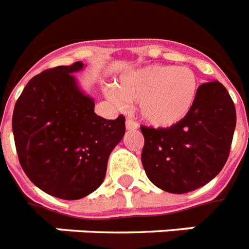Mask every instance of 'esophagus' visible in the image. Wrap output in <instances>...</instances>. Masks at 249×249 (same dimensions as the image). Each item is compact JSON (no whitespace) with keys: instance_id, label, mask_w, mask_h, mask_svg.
<instances>
[{"instance_id":"esophagus-1","label":"esophagus","mask_w":249,"mask_h":249,"mask_svg":"<svg viewBox=\"0 0 249 249\" xmlns=\"http://www.w3.org/2000/svg\"><path fill=\"white\" fill-rule=\"evenodd\" d=\"M137 127H139L137 122H135V121L131 120V118H127L126 120V128L127 129H136Z\"/></svg>"}]
</instances>
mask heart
<instances>
[{"label":"heart","mask_w":249,"mask_h":249,"mask_svg":"<svg viewBox=\"0 0 249 249\" xmlns=\"http://www.w3.org/2000/svg\"><path fill=\"white\" fill-rule=\"evenodd\" d=\"M200 83L188 67L153 65L124 73L108 95L116 103L139 102L140 116L150 126L168 128L194 108Z\"/></svg>","instance_id":"1"}]
</instances>
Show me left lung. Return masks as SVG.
Returning a JSON list of instances; mask_svg holds the SVG:
<instances>
[{
	"label": "left lung",
	"mask_w": 249,
	"mask_h": 249,
	"mask_svg": "<svg viewBox=\"0 0 249 249\" xmlns=\"http://www.w3.org/2000/svg\"><path fill=\"white\" fill-rule=\"evenodd\" d=\"M237 123L235 107L219 81L200 85L190 114L168 128L141 126V161L160 190L187 194L209 183L227 163Z\"/></svg>",
	"instance_id": "obj_1"
}]
</instances>
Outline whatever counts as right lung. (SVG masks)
Returning <instances> with one entry per match:
<instances>
[{"label": "right lung", "mask_w": 249, "mask_h": 249, "mask_svg": "<svg viewBox=\"0 0 249 249\" xmlns=\"http://www.w3.org/2000/svg\"><path fill=\"white\" fill-rule=\"evenodd\" d=\"M83 62L34 76L14 108L12 132L18 161L38 188L62 200H79L104 180L112 150L123 139L126 120H106L79 89L72 72Z\"/></svg>", "instance_id": "right-lung-1"}]
</instances>
